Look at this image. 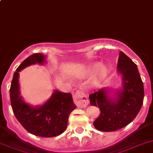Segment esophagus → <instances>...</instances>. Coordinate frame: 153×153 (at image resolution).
Listing matches in <instances>:
<instances>
[{
	"instance_id": "esophagus-1",
	"label": "esophagus",
	"mask_w": 153,
	"mask_h": 153,
	"mask_svg": "<svg viewBox=\"0 0 153 153\" xmlns=\"http://www.w3.org/2000/svg\"><path fill=\"white\" fill-rule=\"evenodd\" d=\"M74 98V101L75 102V104L79 107H82V108H85L86 107L88 104V100L86 95L85 94V92L82 90H77L75 94L73 96Z\"/></svg>"
}]
</instances>
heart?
Here are the masks:
<instances>
[{"instance_id": "1", "label": "heart", "mask_w": 153, "mask_h": 153, "mask_svg": "<svg viewBox=\"0 0 153 153\" xmlns=\"http://www.w3.org/2000/svg\"><path fill=\"white\" fill-rule=\"evenodd\" d=\"M85 72L88 74L96 73V81L100 82L106 78L108 74V69L105 65H100V63L95 62L87 65L85 68Z\"/></svg>"}]
</instances>
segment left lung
Listing matches in <instances>:
<instances>
[{
	"mask_svg": "<svg viewBox=\"0 0 153 153\" xmlns=\"http://www.w3.org/2000/svg\"><path fill=\"white\" fill-rule=\"evenodd\" d=\"M117 71L122 75V88L110 97L109 89L102 88L89 95L91 106H98L100 115L93 122L102 131H114L127 126L141 110L144 86L138 67L122 51L119 53Z\"/></svg>",
	"mask_w": 153,
	"mask_h": 153,
	"instance_id": "obj_1",
	"label": "left lung"
}]
</instances>
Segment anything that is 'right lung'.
Listing matches in <instances>:
<instances>
[{
  "mask_svg": "<svg viewBox=\"0 0 153 153\" xmlns=\"http://www.w3.org/2000/svg\"><path fill=\"white\" fill-rule=\"evenodd\" d=\"M45 56L34 53L27 57L14 73L10 88V100L14 114L27 131L45 138L55 137L65 131L69 115L77 106L71 93L54 90L42 106H33L25 102L19 90V71L31 65H43Z\"/></svg>",
  "mask_w": 153,
  "mask_h": 153,
  "instance_id": "right-lung-1",
  "label": "right lung"
}]
</instances>
